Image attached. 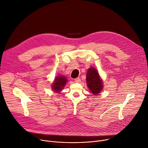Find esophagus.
Wrapping results in <instances>:
<instances>
[{"label": "esophagus", "mask_w": 148, "mask_h": 148, "mask_svg": "<svg viewBox=\"0 0 148 148\" xmlns=\"http://www.w3.org/2000/svg\"><path fill=\"white\" fill-rule=\"evenodd\" d=\"M74 81H75V82H76V83H78V82H81V79H80V78H79V77L76 78V79H75V80H74Z\"/></svg>", "instance_id": "obj_1"}]
</instances>
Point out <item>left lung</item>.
I'll return each mask as SVG.
<instances>
[{"label":"left lung","mask_w":148,"mask_h":148,"mask_svg":"<svg viewBox=\"0 0 148 148\" xmlns=\"http://www.w3.org/2000/svg\"><path fill=\"white\" fill-rule=\"evenodd\" d=\"M86 83L90 92L95 95H98L103 89V81L98 71L94 67H89L86 73Z\"/></svg>","instance_id":"left-lung-1"}]
</instances>
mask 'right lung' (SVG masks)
<instances>
[{"label": "right lung", "mask_w": 148, "mask_h": 148, "mask_svg": "<svg viewBox=\"0 0 148 148\" xmlns=\"http://www.w3.org/2000/svg\"><path fill=\"white\" fill-rule=\"evenodd\" d=\"M68 82L66 77L59 75L55 77L54 80L51 85L52 90L56 93H60L63 89L66 83Z\"/></svg>", "instance_id": "right-lung-1"}]
</instances>
